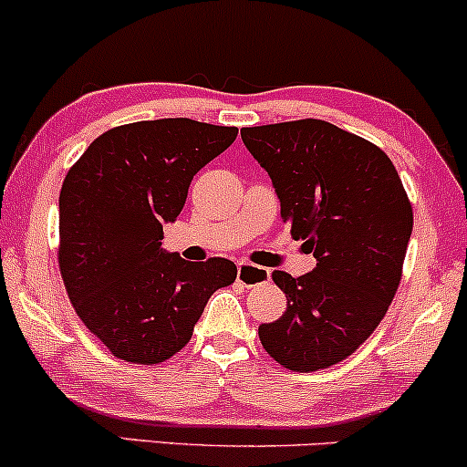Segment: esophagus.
<instances>
[{
	"instance_id": "34e87169",
	"label": "esophagus",
	"mask_w": 467,
	"mask_h": 467,
	"mask_svg": "<svg viewBox=\"0 0 467 467\" xmlns=\"http://www.w3.org/2000/svg\"><path fill=\"white\" fill-rule=\"evenodd\" d=\"M237 281L244 284L245 288H254V285H264L270 281V270L261 268V265L248 264V261H239L237 264Z\"/></svg>"
}]
</instances>
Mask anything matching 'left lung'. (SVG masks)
<instances>
[{
    "mask_svg": "<svg viewBox=\"0 0 467 467\" xmlns=\"http://www.w3.org/2000/svg\"><path fill=\"white\" fill-rule=\"evenodd\" d=\"M265 168L292 239L317 268L275 270L285 312L259 326L261 346L295 372L343 361L375 332L401 284L412 203L390 157L363 137L321 119L242 128Z\"/></svg>",
    "mask_w": 467,
    "mask_h": 467,
    "instance_id": "obj_1",
    "label": "left lung"
}]
</instances>
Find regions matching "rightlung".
Returning <instances> with one entry per match:
<instances>
[{
	"label": "right lung",
	"mask_w": 467,
	"mask_h": 467,
	"mask_svg": "<svg viewBox=\"0 0 467 467\" xmlns=\"http://www.w3.org/2000/svg\"><path fill=\"white\" fill-rule=\"evenodd\" d=\"M203 121H135L106 130L75 161L59 192V273L84 326L117 358L152 366L177 355L214 290L237 279L222 257L161 248L192 177L237 140Z\"/></svg>",
	"instance_id": "1"
}]
</instances>
